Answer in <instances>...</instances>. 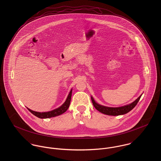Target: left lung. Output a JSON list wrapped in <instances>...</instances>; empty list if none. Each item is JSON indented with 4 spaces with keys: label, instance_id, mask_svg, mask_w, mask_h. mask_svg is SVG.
Returning <instances> with one entry per match:
<instances>
[{
    "label": "left lung",
    "instance_id": "left-lung-1",
    "mask_svg": "<svg viewBox=\"0 0 161 161\" xmlns=\"http://www.w3.org/2000/svg\"><path fill=\"white\" fill-rule=\"evenodd\" d=\"M141 95H140L135 102H133L131 104H129V105H125L123 107H116V108L107 107L100 105L95 102V100H93L92 97H91V100H92V103H93L94 107L100 112H101L103 114H105V115L116 116V115H124V114H126L128 113L129 112H130L137 105Z\"/></svg>",
    "mask_w": 161,
    "mask_h": 161
}]
</instances>
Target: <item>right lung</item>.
<instances>
[{"instance_id": "1", "label": "right lung", "mask_w": 161, "mask_h": 161, "mask_svg": "<svg viewBox=\"0 0 161 161\" xmlns=\"http://www.w3.org/2000/svg\"><path fill=\"white\" fill-rule=\"evenodd\" d=\"M71 95H72V90L70 91L69 95L66 100V102L58 108H56L54 110L50 111V112H35L33 111L29 108H28V110L33 115L40 118H51V117H54L58 115H61L63 113H64L69 108V105H70V99H71Z\"/></svg>"}]
</instances>
